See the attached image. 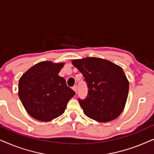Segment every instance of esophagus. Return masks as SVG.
<instances>
[{"instance_id": "obj_1", "label": "esophagus", "mask_w": 154, "mask_h": 154, "mask_svg": "<svg viewBox=\"0 0 154 154\" xmlns=\"http://www.w3.org/2000/svg\"><path fill=\"white\" fill-rule=\"evenodd\" d=\"M73 90H74V92H75V93H76L77 92V91H78V87H77V85H74L73 87Z\"/></svg>"}]
</instances>
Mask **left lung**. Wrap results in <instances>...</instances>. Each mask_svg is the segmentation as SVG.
Wrapping results in <instances>:
<instances>
[{"instance_id": "left-lung-1", "label": "left lung", "mask_w": 154, "mask_h": 154, "mask_svg": "<svg viewBox=\"0 0 154 154\" xmlns=\"http://www.w3.org/2000/svg\"><path fill=\"white\" fill-rule=\"evenodd\" d=\"M72 64L85 78L88 92L79 99L85 114L100 123L113 121L123 111L129 82L123 69L110 61L98 57L73 60Z\"/></svg>"}]
</instances>
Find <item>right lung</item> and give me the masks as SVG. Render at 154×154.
I'll use <instances>...</instances> for the list:
<instances>
[{
	"label": "right lung",
	"mask_w": 154,
	"mask_h": 154,
	"mask_svg": "<svg viewBox=\"0 0 154 154\" xmlns=\"http://www.w3.org/2000/svg\"><path fill=\"white\" fill-rule=\"evenodd\" d=\"M64 64L50 61L39 62L20 78L19 97L33 119L48 122L60 116L75 94L58 75Z\"/></svg>",
	"instance_id": "obj_1"
}]
</instances>
